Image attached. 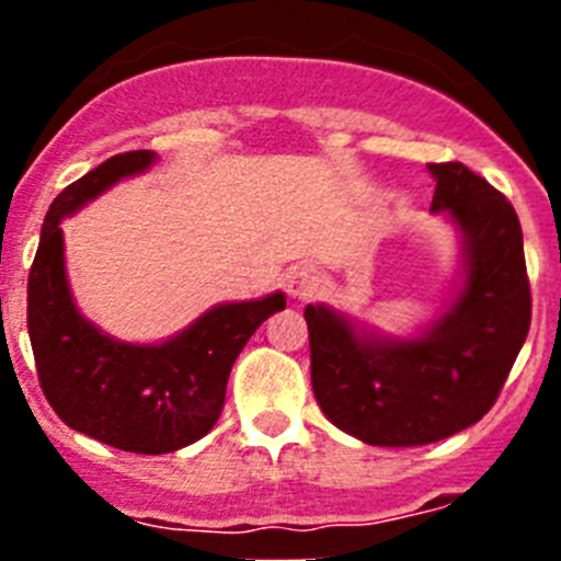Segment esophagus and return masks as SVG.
Masks as SVG:
<instances>
[{"mask_svg":"<svg viewBox=\"0 0 561 561\" xmlns=\"http://www.w3.org/2000/svg\"><path fill=\"white\" fill-rule=\"evenodd\" d=\"M314 284H317V272L314 266L309 264L291 266L284 277V286L286 291H289L291 300H306V297L311 295V289H314Z\"/></svg>","mask_w":561,"mask_h":561,"instance_id":"obj_1","label":"esophagus"}]
</instances>
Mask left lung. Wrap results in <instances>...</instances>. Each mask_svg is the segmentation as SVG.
Here are the masks:
<instances>
[{"label":"left lung","instance_id":"obj_1","mask_svg":"<svg viewBox=\"0 0 561 561\" xmlns=\"http://www.w3.org/2000/svg\"><path fill=\"white\" fill-rule=\"evenodd\" d=\"M430 210L460 236L449 306L410 336L306 306L311 388L325 419L370 447H421L472 427L497 401L531 325L523 230L512 202L463 162L430 165Z\"/></svg>","mask_w":561,"mask_h":561}]
</instances>
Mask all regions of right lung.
<instances>
[{"label": "right lung", "mask_w": 561, "mask_h": 561, "mask_svg": "<svg viewBox=\"0 0 561 561\" xmlns=\"http://www.w3.org/2000/svg\"><path fill=\"white\" fill-rule=\"evenodd\" d=\"M153 162V151L117 153L64 187L44 216L27 280V334L49 408L67 427L140 455L176 453L205 438L225 408L232 362L266 317L286 309L284 291L219 304L153 345L117 340L78 311L61 221Z\"/></svg>", "instance_id": "right-lung-1"}]
</instances>
